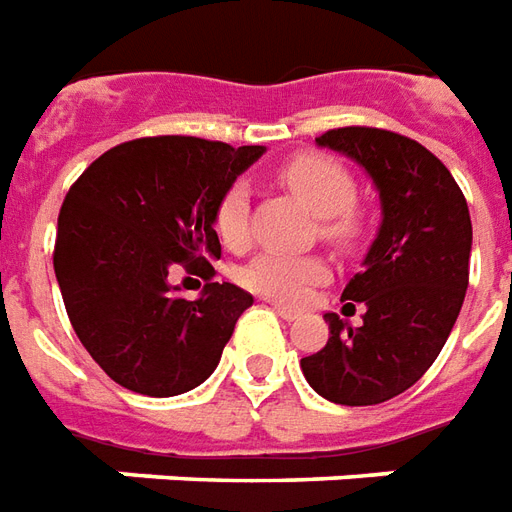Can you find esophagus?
<instances>
[{
	"label": "esophagus",
	"instance_id": "esophagus-1",
	"mask_svg": "<svg viewBox=\"0 0 512 512\" xmlns=\"http://www.w3.org/2000/svg\"><path fill=\"white\" fill-rule=\"evenodd\" d=\"M272 311L278 313L281 319H286V322H292V319L300 316V311H294V308H289V305H278V302H272Z\"/></svg>",
	"mask_w": 512,
	"mask_h": 512
}]
</instances>
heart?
I'll use <instances>...</instances> for the list:
<instances>
[{"label": "heart", "instance_id": "obj_1", "mask_svg": "<svg viewBox=\"0 0 512 512\" xmlns=\"http://www.w3.org/2000/svg\"><path fill=\"white\" fill-rule=\"evenodd\" d=\"M286 188L322 218V234L333 242H352L360 231V218L354 212V179L341 163L327 155H297L278 171ZM248 210L251 193L245 182H231L215 204V231L229 248H242L248 242ZM327 278V264L319 256H289V253H259L240 272L242 286L264 294L270 300L302 302L311 286Z\"/></svg>", "mask_w": 512, "mask_h": 512}]
</instances>
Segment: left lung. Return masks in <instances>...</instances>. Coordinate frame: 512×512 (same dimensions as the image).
Instances as JSON below:
<instances>
[{"label":"left lung","mask_w":512,"mask_h":512,"mask_svg":"<svg viewBox=\"0 0 512 512\" xmlns=\"http://www.w3.org/2000/svg\"><path fill=\"white\" fill-rule=\"evenodd\" d=\"M374 179L382 223L363 270L341 300L363 302V324L327 313L330 338L300 368L316 393L374 406L409 390L434 365L469 286L472 220L445 163L412 138L382 128H338L316 138ZM354 308V305H352Z\"/></svg>","instance_id":"8db88e82"}]
</instances>
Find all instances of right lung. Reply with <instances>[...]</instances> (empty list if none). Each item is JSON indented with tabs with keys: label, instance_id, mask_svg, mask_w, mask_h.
Returning a JSON list of instances; mask_svg holds the SVG:
<instances>
[{
	"label": "right lung",
	"instance_id": "right-lung-1",
	"mask_svg": "<svg viewBox=\"0 0 512 512\" xmlns=\"http://www.w3.org/2000/svg\"><path fill=\"white\" fill-rule=\"evenodd\" d=\"M264 147L149 136L103 152L67 190L54 272L78 341L117 384L169 398L199 387L253 297L207 283L179 297L177 267L210 281L215 204Z\"/></svg>",
	"mask_w": 512,
	"mask_h": 512
}]
</instances>
